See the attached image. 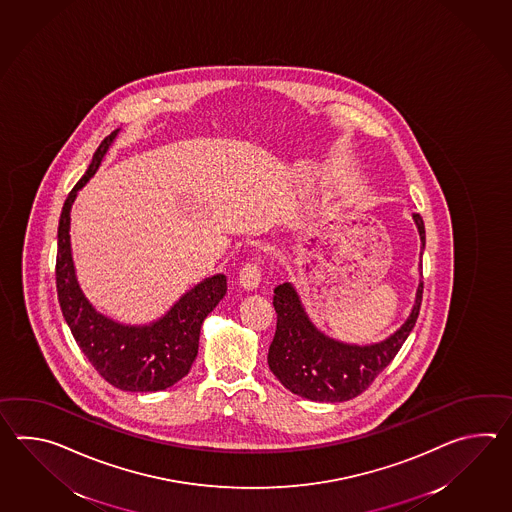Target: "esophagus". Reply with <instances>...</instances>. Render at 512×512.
I'll return each instance as SVG.
<instances>
[{
	"label": "esophagus",
	"mask_w": 512,
	"mask_h": 512,
	"mask_svg": "<svg viewBox=\"0 0 512 512\" xmlns=\"http://www.w3.org/2000/svg\"><path fill=\"white\" fill-rule=\"evenodd\" d=\"M239 281L242 288L253 290L261 283V261L259 259H251L240 268Z\"/></svg>",
	"instance_id": "obj_1"
}]
</instances>
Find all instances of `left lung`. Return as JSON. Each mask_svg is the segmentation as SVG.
I'll use <instances>...</instances> for the list:
<instances>
[{
    "mask_svg": "<svg viewBox=\"0 0 512 512\" xmlns=\"http://www.w3.org/2000/svg\"><path fill=\"white\" fill-rule=\"evenodd\" d=\"M413 220L424 248L426 231L422 216L415 213ZM421 303L422 281L409 318L395 334L380 343L353 345L332 340L316 329L301 305L296 288L290 283L279 284L273 290L277 329L268 351V365L294 395L318 402L351 400L364 393L397 356L415 327Z\"/></svg>",
    "mask_w": 512,
    "mask_h": 512,
    "instance_id": "1",
    "label": "left lung"
}]
</instances>
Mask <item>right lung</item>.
Segmentation results:
<instances>
[{
	"label": "right lung",
	"mask_w": 512,
	"mask_h": 512,
	"mask_svg": "<svg viewBox=\"0 0 512 512\" xmlns=\"http://www.w3.org/2000/svg\"><path fill=\"white\" fill-rule=\"evenodd\" d=\"M119 130L104 137L90 167L68 194L58 222V303L80 351L108 384L123 391L150 393L174 386L189 373L198 354L200 329L207 314L228 292V279L216 273L196 284L158 321L130 327L115 323L91 307L80 290L69 242V211L77 191L99 169Z\"/></svg>",
	"instance_id": "add662e5"
}]
</instances>
